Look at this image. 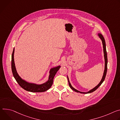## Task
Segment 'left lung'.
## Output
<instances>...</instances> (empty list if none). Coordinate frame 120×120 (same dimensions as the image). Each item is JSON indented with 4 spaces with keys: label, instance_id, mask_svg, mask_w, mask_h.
<instances>
[{
    "label": "left lung",
    "instance_id": "1",
    "mask_svg": "<svg viewBox=\"0 0 120 120\" xmlns=\"http://www.w3.org/2000/svg\"><path fill=\"white\" fill-rule=\"evenodd\" d=\"M98 36H99L100 38L101 39V40L102 41V45H103V52H104V59H105V69H104V73H103V75L102 76V79L101 81L99 83V84L98 85H97L95 88H94V89H92V90H90V91H89L87 92H81L79 91L78 90H76L75 89H74L73 87H72V86H71V84L70 81L69 80V78H68V82H69V85L70 87V88L74 91L77 92H80L82 93V94H89V93H91L94 92V91H95L96 90H97L99 87L102 84V83L103 82V81H104L106 75V73H107V62H108V59H107V51H106V44H105V39L104 37H103L102 35L101 34V33H99L98 34Z\"/></svg>",
    "mask_w": 120,
    "mask_h": 120
}]
</instances>
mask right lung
<instances>
[{
  "instance_id": "add662e5",
  "label": "right lung",
  "mask_w": 120,
  "mask_h": 120,
  "mask_svg": "<svg viewBox=\"0 0 120 120\" xmlns=\"http://www.w3.org/2000/svg\"><path fill=\"white\" fill-rule=\"evenodd\" d=\"M14 49H13L11 57V69L13 76H14V78L19 86L25 90L32 92H44L49 90L51 87L53 82V79H54V77L57 72L60 68V66H58L57 67L52 68L50 70L49 80L46 82L41 85L28 83L23 80L19 76L17 72L14 60Z\"/></svg>"
}]
</instances>
